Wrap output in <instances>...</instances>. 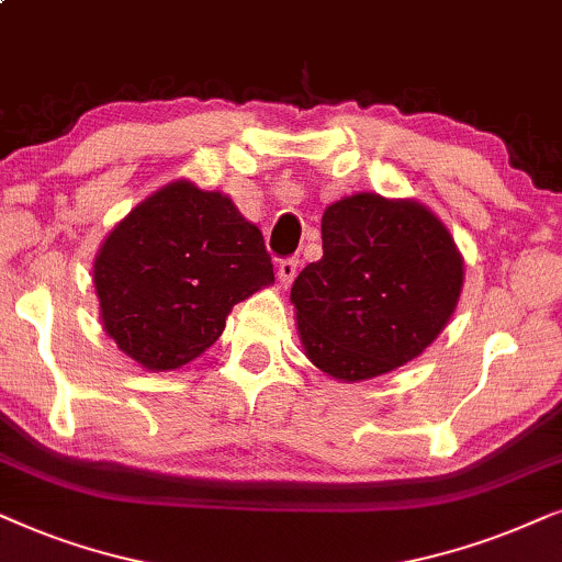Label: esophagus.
Segmentation results:
<instances>
[{"mask_svg":"<svg viewBox=\"0 0 562 562\" xmlns=\"http://www.w3.org/2000/svg\"><path fill=\"white\" fill-rule=\"evenodd\" d=\"M297 267H301V259H297V257L280 259V265H277V277H280V282H282V285H290V282L295 280V274H297Z\"/></svg>","mask_w":562,"mask_h":562,"instance_id":"1","label":"esophagus"}]
</instances>
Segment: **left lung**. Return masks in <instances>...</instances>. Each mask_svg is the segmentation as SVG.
<instances>
[{"label":"left lung","instance_id":"1","mask_svg":"<svg viewBox=\"0 0 562 562\" xmlns=\"http://www.w3.org/2000/svg\"><path fill=\"white\" fill-rule=\"evenodd\" d=\"M324 257L293 282L297 328L311 362L355 383L422 355L462 288L450 231L411 200L351 194L321 221Z\"/></svg>","mask_w":562,"mask_h":562}]
</instances>
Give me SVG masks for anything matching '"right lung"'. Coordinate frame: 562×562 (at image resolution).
I'll return each instance as SVG.
<instances>
[{
    "mask_svg": "<svg viewBox=\"0 0 562 562\" xmlns=\"http://www.w3.org/2000/svg\"><path fill=\"white\" fill-rule=\"evenodd\" d=\"M274 282L261 231L226 194L171 182L104 238L94 261L102 324L148 370L200 357L236 303Z\"/></svg>",
    "mask_w": 562,
    "mask_h": 562,
    "instance_id": "add662e5",
    "label": "right lung"
}]
</instances>
